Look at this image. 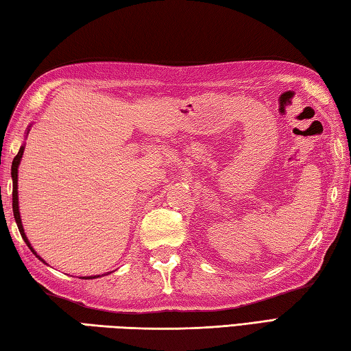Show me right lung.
I'll return each instance as SVG.
<instances>
[{
	"mask_svg": "<svg viewBox=\"0 0 351 351\" xmlns=\"http://www.w3.org/2000/svg\"><path fill=\"white\" fill-rule=\"evenodd\" d=\"M30 130V129H29ZM29 130H27V134H29ZM23 154H24V146H21L18 155L13 158V162H12V181H13V191H12V208H13V216H15V221H16V225H18V230L21 232V236H23L24 242L27 243V246H29L30 251L36 256L40 262H44L43 258H40V256H38L36 251H34L32 248V245L29 242V239H27L25 232H24V228H23V223H21V216H19V207H18V167H19V162H21V158H23ZM45 263V262H44ZM100 276H95V277H86V278H97ZM85 278V277H84Z\"/></svg>",
	"mask_w": 351,
	"mask_h": 351,
	"instance_id": "1",
	"label": "right lung"
}]
</instances>
